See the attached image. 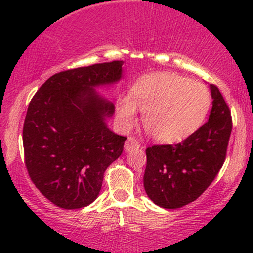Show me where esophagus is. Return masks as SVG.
<instances>
[{"instance_id":"obj_1","label":"esophagus","mask_w":253,"mask_h":253,"mask_svg":"<svg viewBox=\"0 0 253 253\" xmlns=\"http://www.w3.org/2000/svg\"><path fill=\"white\" fill-rule=\"evenodd\" d=\"M138 147H140V143H139L138 139L134 138V136H129V138L127 139L126 144H125V150L126 151L138 149Z\"/></svg>"}]
</instances>
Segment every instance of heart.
<instances>
[{
  "mask_svg": "<svg viewBox=\"0 0 253 253\" xmlns=\"http://www.w3.org/2000/svg\"><path fill=\"white\" fill-rule=\"evenodd\" d=\"M211 104L205 85L177 74H153L138 81L129 97L118 103L121 126L129 128L135 123L136 109L143 112L144 129L162 143L183 140L202 124Z\"/></svg>",
  "mask_w": 253,
  "mask_h": 253,
  "instance_id": "1",
  "label": "heart"
}]
</instances>
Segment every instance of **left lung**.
I'll use <instances>...</instances> for the list:
<instances>
[{
	"label": "left lung",
	"instance_id": "obj_1",
	"mask_svg": "<svg viewBox=\"0 0 253 253\" xmlns=\"http://www.w3.org/2000/svg\"><path fill=\"white\" fill-rule=\"evenodd\" d=\"M210 119L178 144L146 149L144 187L156 205L179 208L195 201L215 179L226 159L232 117L216 85L211 84Z\"/></svg>",
	"mask_w": 253,
	"mask_h": 253
}]
</instances>
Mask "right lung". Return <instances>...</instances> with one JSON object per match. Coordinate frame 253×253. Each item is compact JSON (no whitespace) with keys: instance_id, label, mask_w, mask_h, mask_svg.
<instances>
[{"instance_id":"add662e5","label":"right lung","mask_w":253,"mask_h":253,"mask_svg":"<svg viewBox=\"0 0 253 253\" xmlns=\"http://www.w3.org/2000/svg\"><path fill=\"white\" fill-rule=\"evenodd\" d=\"M123 64L113 60L54 74L28 104L22 129L26 169L40 193L58 207L90 205L107 168L123 153L127 138L104 123L114 104L92 89L120 80Z\"/></svg>"}]
</instances>
